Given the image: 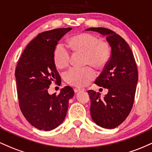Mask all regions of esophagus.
<instances>
[{
    "label": "esophagus",
    "instance_id": "obj_1",
    "mask_svg": "<svg viewBox=\"0 0 152 152\" xmlns=\"http://www.w3.org/2000/svg\"><path fill=\"white\" fill-rule=\"evenodd\" d=\"M74 92L75 93H78V92L81 91H84V89L83 88H74Z\"/></svg>",
    "mask_w": 152,
    "mask_h": 152
}]
</instances>
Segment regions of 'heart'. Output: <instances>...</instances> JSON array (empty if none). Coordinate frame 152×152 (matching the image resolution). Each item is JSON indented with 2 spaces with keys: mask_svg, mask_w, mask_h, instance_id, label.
<instances>
[{
  "mask_svg": "<svg viewBox=\"0 0 152 152\" xmlns=\"http://www.w3.org/2000/svg\"><path fill=\"white\" fill-rule=\"evenodd\" d=\"M68 46L75 53H83L84 64L101 69L105 66L111 58V46L107 41L99 40L98 36L90 33H79L67 39ZM69 50L62 45L56 46L53 50V61L57 69H66L70 63ZM96 76L91 66L81 69H71L64 75L65 81L74 86H84Z\"/></svg>",
  "mask_w": 152,
  "mask_h": 152,
  "instance_id": "heart-1",
  "label": "heart"
}]
</instances>
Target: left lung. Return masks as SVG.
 I'll list each match as a JSON object with an SVG mask.
<instances>
[{
    "instance_id": "1",
    "label": "left lung",
    "mask_w": 152,
    "mask_h": 152,
    "mask_svg": "<svg viewBox=\"0 0 152 152\" xmlns=\"http://www.w3.org/2000/svg\"><path fill=\"white\" fill-rule=\"evenodd\" d=\"M86 31L105 35L111 48L109 62L94 82L109 91L102 99L99 92L88 91L91 116L99 126L114 129L125 121L133 107L138 81L137 63L128 43L118 34L102 27Z\"/></svg>"
}]
</instances>
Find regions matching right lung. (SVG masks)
I'll return each mask as SVG.
<instances>
[{
    "label": "right lung",
    "mask_w": 152,
    "mask_h": 152,
    "mask_svg": "<svg viewBox=\"0 0 152 152\" xmlns=\"http://www.w3.org/2000/svg\"><path fill=\"white\" fill-rule=\"evenodd\" d=\"M71 28L41 33L28 44L15 71L18 104L23 115L32 126L40 130L56 128L65 118L69 100L74 95L66 86L50 95L52 81L59 83L61 76L53 61V50L58 41Z\"/></svg>",
    "instance_id": "right-lung-1"
}]
</instances>
